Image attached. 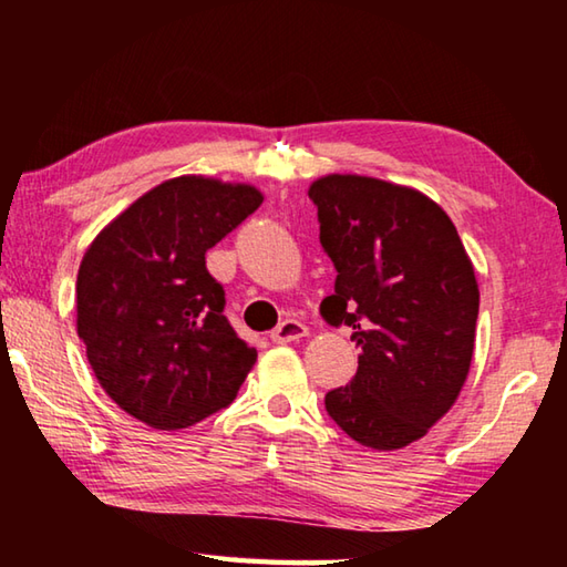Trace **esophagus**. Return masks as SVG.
<instances>
[{
    "mask_svg": "<svg viewBox=\"0 0 567 567\" xmlns=\"http://www.w3.org/2000/svg\"><path fill=\"white\" fill-rule=\"evenodd\" d=\"M272 342L277 344H287V342H297L307 338V328L300 322V320H282L277 328L272 330Z\"/></svg>",
    "mask_w": 567,
    "mask_h": 567,
    "instance_id": "esophagus-1",
    "label": "esophagus"
}]
</instances>
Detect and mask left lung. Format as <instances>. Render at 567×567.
<instances>
[{
	"label": "left lung",
	"mask_w": 567,
	"mask_h": 567,
	"mask_svg": "<svg viewBox=\"0 0 567 567\" xmlns=\"http://www.w3.org/2000/svg\"><path fill=\"white\" fill-rule=\"evenodd\" d=\"M307 195L338 270L320 312L352 328L360 348L350 385L330 390L324 408L354 443L408 447L467 380L480 307L473 262L453 219L415 187L324 175Z\"/></svg>",
	"instance_id": "8db88e82"
}]
</instances>
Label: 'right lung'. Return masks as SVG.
<instances>
[{
	"label": "right lung",
	"mask_w": 567,
	"mask_h": 567,
	"mask_svg": "<svg viewBox=\"0 0 567 567\" xmlns=\"http://www.w3.org/2000/svg\"><path fill=\"white\" fill-rule=\"evenodd\" d=\"M262 199L247 182L172 177L90 243L76 272V334L102 390L134 420L182 430L237 398L257 350L223 315L205 252Z\"/></svg>",
	"instance_id": "right-lung-1"
}]
</instances>
